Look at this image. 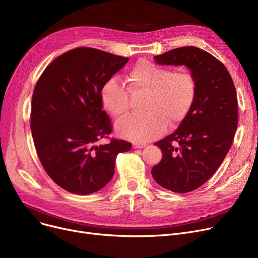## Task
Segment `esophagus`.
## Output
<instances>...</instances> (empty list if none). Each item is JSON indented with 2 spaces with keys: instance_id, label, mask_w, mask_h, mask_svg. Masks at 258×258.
<instances>
[{
  "instance_id": "esophagus-1",
  "label": "esophagus",
  "mask_w": 258,
  "mask_h": 258,
  "mask_svg": "<svg viewBox=\"0 0 258 258\" xmlns=\"http://www.w3.org/2000/svg\"><path fill=\"white\" fill-rule=\"evenodd\" d=\"M146 146V144L145 143H133V148H135V150H136V148H143V147H145Z\"/></svg>"
}]
</instances>
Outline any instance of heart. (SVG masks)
Wrapping results in <instances>:
<instances>
[{"mask_svg": "<svg viewBox=\"0 0 258 258\" xmlns=\"http://www.w3.org/2000/svg\"><path fill=\"white\" fill-rule=\"evenodd\" d=\"M132 94L143 93V115L126 116L117 121L116 132L133 142H146L159 137L167 127L180 125L190 114L197 98V80L189 71L174 72L148 60H140L126 76ZM127 90L116 78H108L100 89L104 110L119 118L130 108Z\"/></svg>", "mask_w": 258, "mask_h": 258, "instance_id": "obj_1", "label": "heart"}]
</instances>
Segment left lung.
I'll return each mask as SVG.
<instances>
[{
	"instance_id": "8db88e82",
	"label": "left lung",
	"mask_w": 258,
	"mask_h": 258,
	"mask_svg": "<svg viewBox=\"0 0 258 258\" xmlns=\"http://www.w3.org/2000/svg\"><path fill=\"white\" fill-rule=\"evenodd\" d=\"M155 60L184 64L197 80L190 114L177 131L155 143L161 148L162 160L152 169L159 185L186 194L212 177L231 147L238 120L236 91L224 63L200 48L172 49Z\"/></svg>"
}]
</instances>
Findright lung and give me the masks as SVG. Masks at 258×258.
Returning a JSON list of instances; mask_svg holds the SVG:
<instances>
[{
	"label": "right lung",
	"instance_id": "1",
	"mask_svg": "<svg viewBox=\"0 0 258 258\" xmlns=\"http://www.w3.org/2000/svg\"><path fill=\"white\" fill-rule=\"evenodd\" d=\"M128 61L98 49L67 51L44 70L35 85L30 128L45 171L64 190L90 195L113 178L119 153L132 144L108 138L111 119L102 110L100 89Z\"/></svg>",
	"mask_w": 258,
	"mask_h": 258
}]
</instances>
